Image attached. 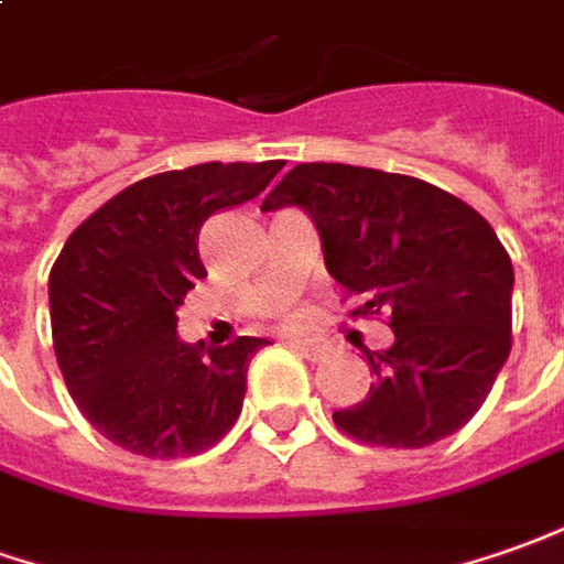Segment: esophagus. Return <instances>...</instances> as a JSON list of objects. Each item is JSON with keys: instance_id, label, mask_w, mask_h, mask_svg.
Wrapping results in <instances>:
<instances>
[{"instance_id": "34e87169", "label": "esophagus", "mask_w": 564, "mask_h": 564, "mask_svg": "<svg viewBox=\"0 0 564 564\" xmlns=\"http://www.w3.org/2000/svg\"><path fill=\"white\" fill-rule=\"evenodd\" d=\"M291 349H294L297 356L310 359V362H322V359H325V347L313 344V340H291Z\"/></svg>"}]
</instances>
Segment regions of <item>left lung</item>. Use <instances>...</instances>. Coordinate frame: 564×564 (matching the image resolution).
<instances>
[{
  "label": "left lung",
  "instance_id": "8db88e82",
  "mask_svg": "<svg viewBox=\"0 0 564 564\" xmlns=\"http://www.w3.org/2000/svg\"><path fill=\"white\" fill-rule=\"evenodd\" d=\"M301 208L319 230L325 270L390 313L393 347L368 352L375 383L334 423L359 442L423 448L482 408L510 356L512 263L491 224L438 186L378 169L304 162L260 212Z\"/></svg>",
  "mask_w": 564,
  "mask_h": 564
}]
</instances>
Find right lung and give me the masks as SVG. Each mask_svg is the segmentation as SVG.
I'll list each match as a JSON object with an SVG mask.
<instances>
[{"instance_id": "obj_1", "label": "right lung", "mask_w": 564, "mask_h": 564, "mask_svg": "<svg viewBox=\"0 0 564 564\" xmlns=\"http://www.w3.org/2000/svg\"><path fill=\"white\" fill-rule=\"evenodd\" d=\"M282 162H205L126 186L69 232L48 275L54 356L100 436L143 457H186L230 430L267 340L189 347L177 306L208 275L202 224L260 196Z\"/></svg>"}]
</instances>
